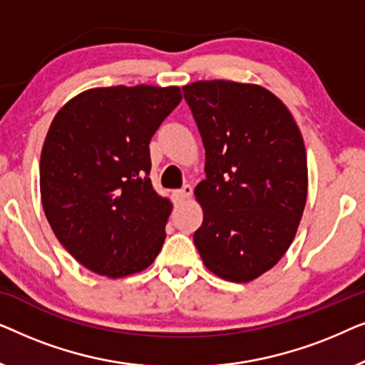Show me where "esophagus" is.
<instances>
[{
    "mask_svg": "<svg viewBox=\"0 0 365 365\" xmlns=\"http://www.w3.org/2000/svg\"><path fill=\"white\" fill-rule=\"evenodd\" d=\"M192 196V187L189 184H184V186L176 191V197L178 199H189Z\"/></svg>",
    "mask_w": 365,
    "mask_h": 365,
    "instance_id": "1",
    "label": "esophagus"
}]
</instances>
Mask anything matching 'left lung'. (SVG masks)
Segmentation results:
<instances>
[{
    "instance_id": "8db88e82",
    "label": "left lung",
    "mask_w": 365,
    "mask_h": 365,
    "mask_svg": "<svg viewBox=\"0 0 365 365\" xmlns=\"http://www.w3.org/2000/svg\"><path fill=\"white\" fill-rule=\"evenodd\" d=\"M206 149L196 194L204 219L194 244L204 266L249 282L277 264L307 197L306 148L281 99L257 84L197 81L182 88Z\"/></svg>"
}]
</instances>
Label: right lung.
<instances>
[{"label": "right lung", "instance_id": "right-lung-1", "mask_svg": "<svg viewBox=\"0 0 365 365\" xmlns=\"http://www.w3.org/2000/svg\"><path fill=\"white\" fill-rule=\"evenodd\" d=\"M181 99L176 86L96 88L54 116L39 163L43 209L89 271L124 277L161 251L171 202L153 189L149 143Z\"/></svg>", "mask_w": 365, "mask_h": 365}]
</instances>
